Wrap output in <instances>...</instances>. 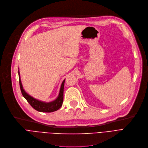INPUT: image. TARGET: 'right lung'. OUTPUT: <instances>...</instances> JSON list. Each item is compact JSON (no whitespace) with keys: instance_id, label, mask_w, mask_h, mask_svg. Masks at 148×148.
I'll use <instances>...</instances> for the list:
<instances>
[{"instance_id":"1","label":"right lung","mask_w":148,"mask_h":148,"mask_svg":"<svg viewBox=\"0 0 148 148\" xmlns=\"http://www.w3.org/2000/svg\"><path fill=\"white\" fill-rule=\"evenodd\" d=\"M18 77H19V85L23 97L27 100V101L30 104V105L33 107L34 110L37 111L42 112H52L58 110L62 106L63 100V89H64V83H65V79L63 81L60 86V91L57 98L50 102H45L40 100H37L34 97H31V95L28 94L23 88L21 80L20 73L19 71H18Z\"/></svg>"}]
</instances>
